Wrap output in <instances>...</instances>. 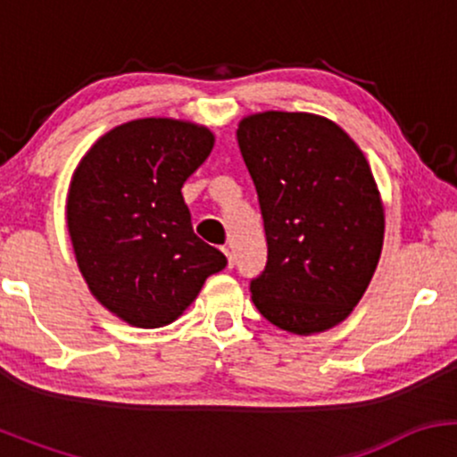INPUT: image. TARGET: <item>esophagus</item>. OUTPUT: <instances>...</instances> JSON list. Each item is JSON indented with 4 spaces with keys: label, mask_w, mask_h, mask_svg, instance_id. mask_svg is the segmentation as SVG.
Returning a JSON list of instances; mask_svg holds the SVG:
<instances>
[{
    "label": "esophagus",
    "mask_w": 457,
    "mask_h": 457,
    "mask_svg": "<svg viewBox=\"0 0 457 457\" xmlns=\"http://www.w3.org/2000/svg\"><path fill=\"white\" fill-rule=\"evenodd\" d=\"M221 251L225 253V258H228V269H232L234 266V258H232V251L228 249V246H221Z\"/></svg>",
    "instance_id": "34e87169"
}]
</instances>
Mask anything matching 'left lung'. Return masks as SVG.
<instances>
[{"mask_svg":"<svg viewBox=\"0 0 457 457\" xmlns=\"http://www.w3.org/2000/svg\"><path fill=\"white\" fill-rule=\"evenodd\" d=\"M236 137L269 245L253 305L283 330L322 333L350 316L380 260L385 211L370 162L313 113L246 115Z\"/></svg>","mask_w":457,"mask_h":457,"instance_id":"1","label":"left lung"}]
</instances>
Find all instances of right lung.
<instances>
[{
    "label": "right lung",
    "mask_w": 457,
    "mask_h": 457,
    "mask_svg": "<svg viewBox=\"0 0 457 457\" xmlns=\"http://www.w3.org/2000/svg\"><path fill=\"white\" fill-rule=\"evenodd\" d=\"M212 145L199 124L133 120L104 133L72 174L66 223L79 270L94 298L130 327L174 322L228 264L193 232L182 197Z\"/></svg>",
    "instance_id": "right-lung-1"
}]
</instances>
